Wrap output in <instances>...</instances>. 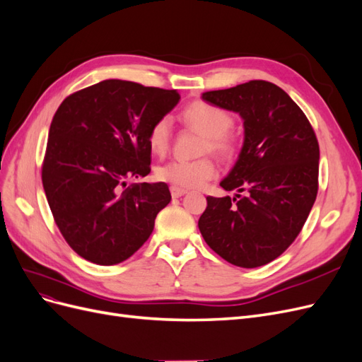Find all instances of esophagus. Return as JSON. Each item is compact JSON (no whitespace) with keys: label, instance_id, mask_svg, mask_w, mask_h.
I'll use <instances>...</instances> for the list:
<instances>
[{"label":"esophagus","instance_id":"1","mask_svg":"<svg viewBox=\"0 0 362 362\" xmlns=\"http://www.w3.org/2000/svg\"><path fill=\"white\" fill-rule=\"evenodd\" d=\"M170 191H171V197L173 198H179V197H182V195H185L186 192H188V191L183 189V188H177V186H171Z\"/></svg>","mask_w":362,"mask_h":362}]
</instances>
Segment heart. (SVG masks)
<instances>
[{"instance_id":"heart-1","label":"heart","mask_w":362,"mask_h":362,"mask_svg":"<svg viewBox=\"0 0 362 362\" xmlns=\"http://www.w3.org/2000/svg\"><path fill=\"white\" fill-rule=\"evenodd\" d=\"M186 126L204 135L202 151H214L219 156H230L236 148V138L230 132L233 115L216 105L197 100L188 105L182 112ZM171 123L162 117L151 124L147 143L155 155H164L170 147ZM216 173L215 162L211 158L195 160H171L156 170V176L162 182H168L177 188H197Z\"/></svg>"}]
</instances>
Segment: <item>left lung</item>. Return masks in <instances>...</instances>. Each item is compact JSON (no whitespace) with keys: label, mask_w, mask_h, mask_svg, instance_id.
Listing matches in <instances>:
<instances>
[{"label":"left lung","mask_w":362,"mask_h":362,"mask_svg":"<svg viewBox=\"0 0 362 362\" xmlns=\"http://www.w3.org/2000/svg\"><path fill=\"white\" fill-rule=\"evenodd\" d=\"M202 98L240 115L243 146L235 167L219 183L238 194L207 197L198 228L228 263L263 266L290 247L316 202V134L287 93L267 81L206 91Z\"/></svg>","instance_id":"obj_1"}]
</instances>
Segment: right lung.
<instances>
[{
	"instance_id": "right-lung-1",
	"label": "right lung",
	"mask_w": 362,
	"mask_h": 362,
	"mask_svg": "<svg viewBox=\"0 0 362 362\" xmlns=\"http://www.w3.org/2000/svg\"><path fill=\"white\" fill-rule=\"evenodd\" d=\"M180 100L176 90L105 79L67 96L58 107L42 167L55 224L81 257L117 264L143 247L171 194L146 177L151 124Z\"/></svg>"
}]
</instances>
